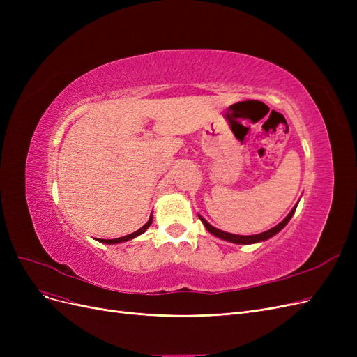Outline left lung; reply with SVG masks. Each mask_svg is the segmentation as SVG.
Returning a JSON list of instances; mask_svg holds the SVG:
<instances>
[{"label": "left lung", "mask_w": 357, "mask_h": 357, "mask_svg": "<svg viewBox=\"0 0 357 357\" xmlns=\"http://www.w3.org/2000/svg\"><path fill=\"white\" fill-rule=\"evenodd\" d=\"M295 210H296V207L287 214V218H286L282 223H278L277 226H274V228H271L269 231L262 232V234H257V235H234V234H228V232H223V231H220V229H215L214 226H211L207 220L202 219L201 215H199V219H201V222L204 223V226H205V228H207V231H208L210 234H213V235H215V236H219V238H222V240L231 241V243H235V244H253V243L265 241V240H268V238H271L273 235H275L277 232L282 231V229L284 228V226L289 223V220L291 219V215H294Z\"/></svg>", "instance_id": "8db88e82"}]
</instances>
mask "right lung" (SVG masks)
Here are the masks:
<instances>
[{"instance_id": "add662e5", "label": "right lung", "mask_w": 357, "mask_h": 357, "mask_svg": "<svg viewBox=\"0 0 357 357\" xmlns=\"http://www.w3.org/2000/svg\"><path fill=\"white\" fill-rule=\"evenodd\" d=\"M152 215H150V219H149V222L143 226V228H139L138 231H135V232H132V234H129V235H125V236H121V238H114V240H100L101 243H104V244H116V243H122V241H128V240H132V238H135V236H138V235H142L150 225H152Z\"/></svg>"}]
</instances>
